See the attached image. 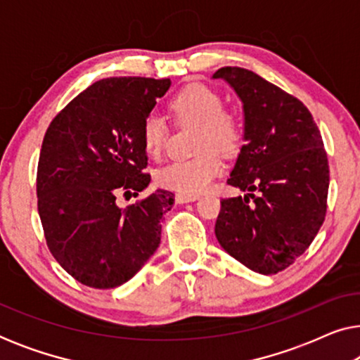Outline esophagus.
Listing matches in <instances>:
<instances>
[{
	"instance_id": "34e87169",
	"label": "esophagus",
	"mask_w": 360,
	"mask_h": 360,
	"mask_svg": "<svg viewBox=\"0 0 360 360\" xmlns=\"http://www.w3.org/2000/svg\"><path fill=\"white\" fill-rule=\"evenodd\" d=\"M198 200V195H186V193H179L176 195V203H190V201Z\"/></svg>"
}]
</instances>
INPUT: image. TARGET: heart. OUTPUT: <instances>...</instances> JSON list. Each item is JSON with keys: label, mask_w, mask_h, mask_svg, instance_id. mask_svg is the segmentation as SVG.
Wrapping results in <instances>:
<instances>
[{"label": "heart", "mask_w": 360, "mask_h": 360, "mask_svg": "<svg viewBox=\"0 0 360 360\" xmlns=\"http://www.w3.org/2000/svg\"><path fill=\"white\" fill-rule=\"evenodd\" d=\"M223 96L211 86L193 83L181 88L169 103L172 116L179 124H196L195 149L190 159L172 160L157 170V184L186 195H196L208 188L223 170L219 153L233 155L243 146L244 124L238 112L224 108ZM169 124L159 112L150 111L144 117L141 137L150 157L162 155L169 139Z\"/></svg>", "instance_id": "1"}]
</instances>
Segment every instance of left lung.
I'll return each instance as SVG.
<instances>
[{
  "mask_svg": "<svg viewBox=\"0 0 360 360\" xmlns=\"http://www.w3.org/2000/svg\"><path fill=\"white\" fill-rule=\"evenodd\" d=\"M223 78L244 103V141L229 185L248 191L221 200V248L254 272L292 265L313 243L328 208L329 165L316 122L298 98L240 67Z\"/></svg>",
  "mask_w": 360,
  "mask_h": 360,
  "instance_id": "8db88e82",
  "label": "left lung"
}]
</instances>
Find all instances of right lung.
Segmentation results:
<instances>
[{
  "label": "right lung",
  "instance_id": "obj_1",
  "mask_svg": "<svg viewBox=\"0 0 360 360\" xmlns=\"http://www.w3.org/2000/svg\"><path fill=\"white\" fill-rule=\"evenodd\" d=\"M170 78L115 77L93 83L53 117L37 165V210L49 250L73 278L115 288L160 244L175 195L155 190L121 210V191L149 185L141 127Z\"/></svg>",
  "mask_w": 360,
  "mask_h": 360
}]
</instances>
